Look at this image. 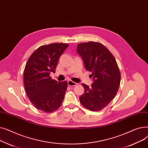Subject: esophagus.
Wrapping results in <instances>:
<instances>
[{"mask_svg": "<svg viewBox=\"0 0 148 148\" xmlns=\"http://www.w3.org/2000/svg\"><path fill=\"white\" fill-rule=\"evenodd\" d=\"M68 86H77V85L78 84H77V83H75V82L71 81V80H69V81H68Z\"/></svg>", "mask_w": 148, "mask_h": 148, "instance_id": "34e87169", "label": "esophagus"}]
</instances>
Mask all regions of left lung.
Wrapping results in <instances>:
<instances>
[{
	"label": "left lung",
	"instance_id": "8db88e82",
	"mask_svg": "<svg viewBox=\"0 0 148 148\" xmlns=\"http://www.w3.org/2000/svg\"><path fill=\"white\" fill-rule=\"evenodd\" d=\"M77 52L82 57L84 68L92 72L91 86L82 83L84 94L80 97L82 106L91 111L102 110L117 94L121 73L113 54L99 42H88L77 45Z\"/></svg>",
	"mask_w": 148,
	"mask_h": 148
}]
</instances>
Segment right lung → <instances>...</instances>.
Returning <instances> with one entry per match:
<instances>
[{
    "label": "right lung",
    "instance_id": "add662e5",
    "mask_svg": "<svg viewBox=\"0 0 148 148\" xmlns=\"http://www.w3.org/2000/svg\"><path fill=\"white\" fill-rule=\"evenodd\" d=\"M69 44L53 43L41 46L29 58L24 71V85L27 95L38 110L46 113L56 111L64 99L66 81L53 80L59 59Z\"/></svg>",
    "mask_w": 148,
    "mask_h": 148
}]
</instances>
